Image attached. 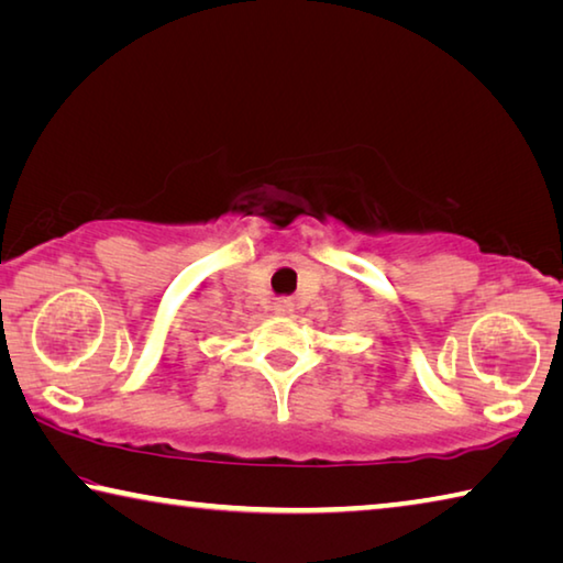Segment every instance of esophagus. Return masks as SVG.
<instances>
[{"label":"esophagus","instance_id":"esophagus-1","mask_svg":"<svg viewBox=\"0 0 563 563\" xmlns=\"http://www.w3.org/2000/svg\"><path fill=\"white\" fill-rule=\"evenodd\" d=\"M290 308H292L290 300H278V305H275V310L283 312V316H285V312H290Z\"/></svg>","mask_w":563,"mask_h":563}]
</instances>
